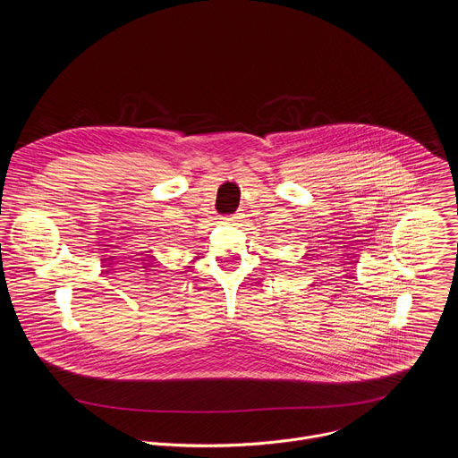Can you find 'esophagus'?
Here are the masks:
<instances>
[{"label":"esophagus","instance_id":"34e87169","mask_svg":"<svg viewBox=\"0 0 458 458\" xmlns=\"http://www.w3.org/2000/svg\"><path fill=\"white\" fill-rule=\"evenodd\" d=\"M225 219H226V223H233V221L239 219V216H230V217H225Z\"/></svg>","mask_w":458,"mask_h":458}]
</instances>
